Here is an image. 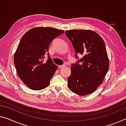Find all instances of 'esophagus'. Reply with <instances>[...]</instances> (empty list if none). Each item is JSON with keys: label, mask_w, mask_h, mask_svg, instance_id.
Here are the masks:
<instances>
[{"label": "esophagus", "mask_w": 126, "mask_h": 126, "mask_svg": "<svg viewBox=\"0 0 126 126\" xmlns=\"http://www.w3.org/2000/svg\"><path fill=\"white\" fill-rule=\"evenodd\" d=\"M65 67V64L58 65V67L59 68H63V67Z\"/></svg>", "instance_id": "esophagus-1"}]
</instances>
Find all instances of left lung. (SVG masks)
<instances>
[{
	"label": "left lung",
	"mask_w": 126,
	"mask_h": 126,
	"mask_svg": "<svg viewBox=\"0 0 126 126\" xmlns=\"http://www.w3.org/2000/svg\"><path fill=\"white\" fill-rule=\"evenodd\" d=\"M65 33L72 44L77 59L71 65L68 88L77 95H89L102 83L109 69L104 41L96 32L88 30H68ZM78 55L83 58L79 59Z\"/></svg>",
	"instance_id": "obj_1"
}]
</instances>
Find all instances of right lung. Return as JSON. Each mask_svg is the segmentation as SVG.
<instances>
[{"instance_id": "right-lung-1", "label": "right lung", "mask_w": 126, "mask_h": 126, "mask_svg": "<svg viewBox=\"0 0 126 126\" xmlns=\"http://www.w3.org/2000/svg\"><path fill=\"white\" fill-rule=\"evenodd\" d=\"M64 32L52 27H39L30 30L22 37L14 56V63L18 76L30 89L40 90L49 85L58 67L51 59L49 47Z\"/></svg>"}]
</instances>
